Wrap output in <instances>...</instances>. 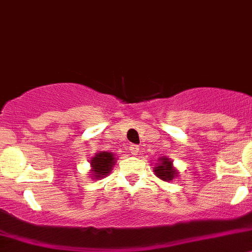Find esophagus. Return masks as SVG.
Returning <instances> with one entry per match:
<instances>
[{"instance_id": "obj_1", "label": "esophagus", "mask_w": 252, "mask_h": 252, "mask_svg": "<svg viewBox=\"0 0 252 252\" xmlns=\"http://www.w3.org/2000/svg\"><path fill=\"white\" fill-rule=\"evenodd\" d=\"M130 153L132 156H137L140 153V147L137 145H131L130 146Z\"/></svg>"}]
</instances>
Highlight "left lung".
Listing matches in <instances>:
<instances>
[{"instance_id": "1", "label": "left lung", "mask_w": 252, "mask_h": 252, "mask_svg": "<svg viewBox=\"0 0 252 252\" xmlns=\"http://www.w3.org/2000/svg\"><path fill=\"white\" fill-rule=\"evenodd\" d=\"M159 160L160 163H158V167L155 168V174L162 181L171 182L172 179H174V177H177V171L172 164V160L166 157L160 158Z\"/></svg>"}]
</instances>
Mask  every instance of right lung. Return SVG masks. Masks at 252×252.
Listing matches in <instances>:
<instances>
[{
  "mask_svg": "<svg viewBox=\"0 0 252 252\" xmlns=\"http://www.w3.org/2000/svg\"><path fill=\"white\" fill-rule=\"evenodd\" d=\"M115 162H116V159L114 157V153L104 152V151L97 152L95 157L90 159V164H92L90 173H92L93 178H104L107 174H110Z\"/></svg>",
  "mask_w": 252,
  "mask_h": 252,
  "instance_id": "1",
  "label": "right lung"
}]
</instances>
